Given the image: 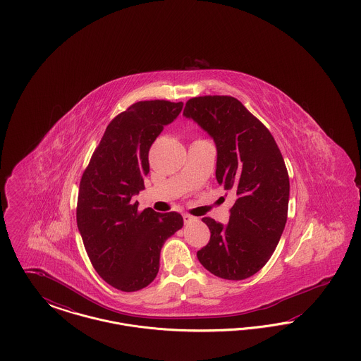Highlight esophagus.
Returning <instances> with one entry per match:
<instances>
[{
  "instance_id": "obj_1",
  "label": "esophagus",
  "mask_w": 361,
  "mask_h": 361,
  "mask_svg": "<svg viewBox=\"0 0 361 361\" xmlns=\"http://www.w3.org/2000/svg\"><path fill=\"white\" fill-rule=\"evenodd\" d=\"M183 218H184V222L187 224H192V222L196 221V218H193V216H190V215H187V214H185Z\"/></svg>"
}]
</instances>
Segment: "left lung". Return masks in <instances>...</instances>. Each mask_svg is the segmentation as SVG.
I'll use <instances>...</instances> for the list:
<instances>
[{
  "label": "left lung",
  "instance_id": "left-lung-1",
  "mask_svg": "<svg viewBox=\"0 0 361 361\" xmlns=\"http://www.w3.org/2000/svg\"><path fill=\"white\" fill-rule=\"evenodd\" d=\"M216 145V180L237 196L228 224L211 218V238L197 252L212 275L243 280L257 274L274 255L287 222L288 172L269 130L231 96H200L185 104Z\"/></svg>",
  "mask_w": 361,
  "mask_h": 361
}]
</instances>
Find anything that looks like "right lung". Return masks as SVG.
I'll list each match as a JSON object with an SVG mask.
<instances>
[{"mask_svg": "<svg viewBox=\"0 0 361 361\" xmlns=\"http://www.w3.org/2000/svg\"><path fill=\"white\" fill-rule=\"evenodd\" d=\"M183 105L150 100L128 106L108 124L81 177L77 226L86 253L102 279L121 291L154 280L165 240L184 224L177 212L139 211L133 199L145 189L153 142Z\"/></svg>", "mask_w": 361, "mask_h": 361, "instance_id": "1", "label": "right lung"}]
</instances>
